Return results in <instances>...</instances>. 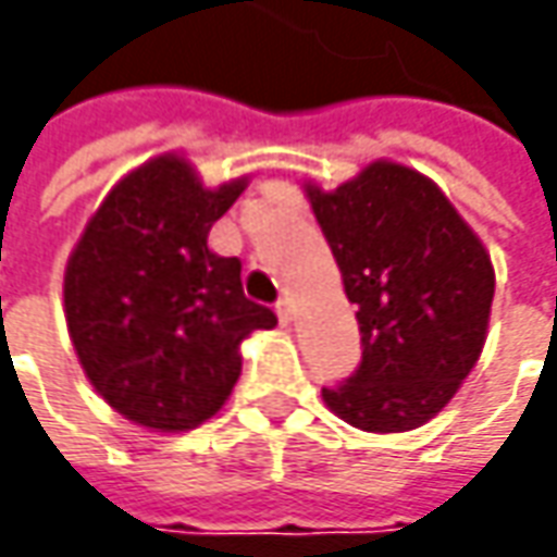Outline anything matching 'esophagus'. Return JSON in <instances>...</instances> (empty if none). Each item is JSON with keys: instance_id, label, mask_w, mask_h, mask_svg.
<instances>
[{"instance_id": "esophagus-1", "label": "esophagus", "mask_w": 557, "mask_h": 557, "mask_svg": "<svg viewBox=\"0 0 557 557\" xmlns=\"http://www.w3.org/2000/svg\"><path fill=\"white\" fill-rule=\"evenodd\" d=\"M275 315H278V322H282V325H288L290 315H294V310H290V300H288V297H282V300L275 304Z\"/></svg>"}]
</instances>
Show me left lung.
Segmentation results:
<instances>
[{"label": "left lung", "mask_w": 557, "mask_h": 557, "mask_svg": "<svg viewBox=\"0 0 557 557\" xmlns=\"http://www.w3.org/2000/svg\"><path fill=\"white\" fill-rule=\"evenodd\" d=\"M310 201L362 334L356 372L322 399L362 431H412L481 356L490 253L437 185L399 163H372L337 191L310 188Z\"/></svg>", "instance_id": "1"}]
</instances>
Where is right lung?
<instances>
[{
	"mask_svg": "<svg viewBox=\"0 0 557 557\" xmlns=\"http://www.w3.org/2000/svg\"><path fill=\"white\" fill-rule=\"evenodd\" d=\"M245 191H207L191 166L136 170L89 220L64 275V312L92 387L120 416L158 431L210 418L242 374V341L278 319L247 300L242 260L207 247Z\"/></svg>",
	"mask_w": 557,
	"mask_h": 557,
	"instance_id": "right-lung-1",
	"label": "right lung"
}]
</instances>
